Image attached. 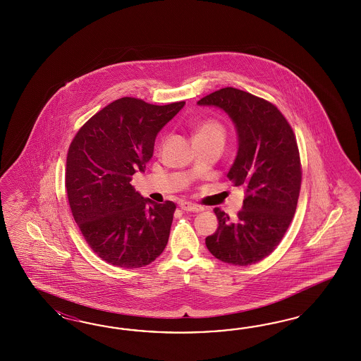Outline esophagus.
<instances>
[{
	"label": "esophagus",
	"instance_id": "obj_1",
	"mask_svg": "<svg viewBox=\"0 0 361 361\" xmlns=\"http://www.w3.org/2000/svg\"><path fill=\"white\" fill-rule=\"evenodd\" d=\"M180 208L183 209L184 212H202L204 208L202 207H200V205H197V204H192V202H181L180 204Z\"/></svg>",
	"mask_w": 361,
	"mask_h": 361
}]
</instances>
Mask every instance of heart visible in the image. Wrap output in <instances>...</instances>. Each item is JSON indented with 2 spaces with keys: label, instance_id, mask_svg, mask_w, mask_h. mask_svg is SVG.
<instances>
[{
  "label": "heart",
  "instance_id": "b5f03b06",
  "mask_svg": "<svg viewBox=\"0 0 361 361\" xmlns=\"http://www.w3.org/2000/svg\"><path fill=\"white\" fill-rule=\"evenodd\" d=\"M200 139H217L224 142L225 128L219 121L213 119L204 121L195 128V140Z\"/></svg>",
  "mask_w": 361,
  "mask_h": 361
}]
</instances>
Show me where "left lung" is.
<instances>
[{
  "label": "left lung",
  "mask_w": 361,
  "mask_h": 361,
  "mask_svg": "<svg viewBox=\"0 0 361 361\" xmlns=\"http://www.w3.org/2000/svg\"><path fill=\"white\" fill-rule=\"evenodd\" d=\"M224 109L238 135V152L228 178L245 189L237 219L214 209L219 228L205 240L222 262L249 266L270 255L283 238L302 183V165L291 126L273 103L225 87L197 102Z\"/></svg>",
  "instance_id": "left-lung-1"
}]
</instances>
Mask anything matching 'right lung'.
Segmentation results:
<instances>
[{"instance_id":"right-lung-1","label":"right lung","mask_w":361,"mask_h":361,"mask_svg":"<svg viewBox=\"0 0 361 361\" xmlns=\"http://www.w3.org/2000/svg\"><path fill=\"white\" fill-rule=\"evenodd\" d=\"M184 104L118 99L88 119L70 144L65 181L73 217L92 252L116 267L147 266L168 243L175 202L144 198L131 181L151 160L157 133Z\"/></svg>"}]
</instances>
